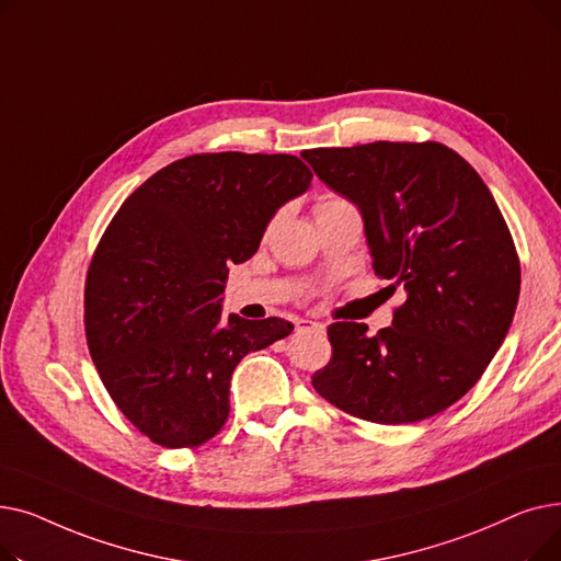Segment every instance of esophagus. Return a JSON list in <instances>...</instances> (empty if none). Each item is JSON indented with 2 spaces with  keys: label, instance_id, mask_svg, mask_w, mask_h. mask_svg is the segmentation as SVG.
I'll return each instance as SVG.
<instances>
[{
  "label": "esophagus",
  "instance_id": "obj_1",
  "mask_svg": "<svg viewBox=\"0 0 561 561\" xmlns=\"http://www.w3.org/2000/svg\"><path fill=\"white\" fill-rule=\"evenodd\" d=\"M296 330H298V332H318V334H322V332H325V325H322V322L309 320V318H300V320L296 322Z\"/></svg>",
  "mask_w": 561,
  "mask_h": 561
}]
</instances>
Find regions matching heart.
Returning <instances> with one entry per match:
<instances>
[{
  "label": "heart",
  "instance_id": "heart-1",
  "mask_svg": "<svg viewBox=\"0 0 561 561\" xmlns=\"http://www.w3.org/2000/svg\"><path fill=\"white\" fill-rule=\"evenodd\" d=\"M339 202H343V199H336V197H328V199H322V202L318 204V209H325V206H332V204H339Z\"/></svg>",
  "mask_w": 561,
  "mask_h": 561
}]
</instances>
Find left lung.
<instances>
[{"label": "left lung", "mask_w": 561, "mask_h": 561, "mask_svg": "<svg viewBox=\"0 0 561 561\" xmlns=\"http://www.w3.org/2000/svg\"><path fill=\"white\" fill-rule=\"evenodd\" d=\"M305 161L357 206L377 277L404 290L393 328L334 322L313 389L370 423L402 425L455 404L503 345L520 293L507 222L482 176L440 142L318 147Z\"/></svg>", "instance_id": "left-lung-1"}]
</instances>
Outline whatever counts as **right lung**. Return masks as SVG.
Returning a JSON list of instances; mask_svg holds the SVG:
<instances>
[{
	"label": "right lung",
	"instance_id": "obj_1",
	"mask_svg": "<svg viewBox=\"0 0 561 561\" xmlns=\"http://www.w3.org/2000/svg\"><path fill=\"white\" fill-rule=\"evenodd\" d=\"M290 154H193L136 188L85 277V339L117 409L154 444L195 448L229 416L248 352L288 336L282 318H222L231 263L248 261L273 216L311 186Z\"/></svg>",
	"mask_w": 561,
	"mask_h": 561
}]
</instances>
